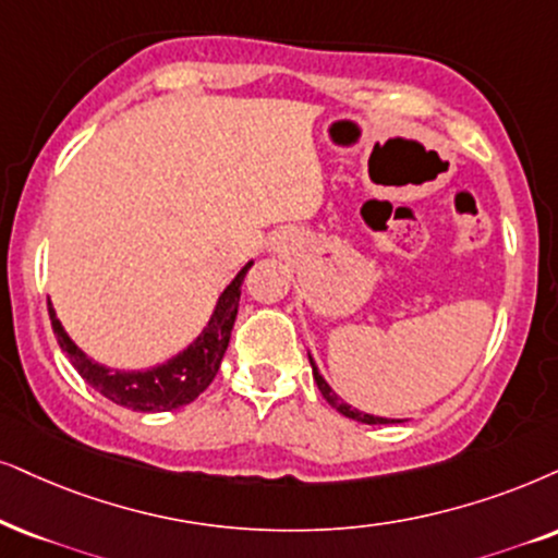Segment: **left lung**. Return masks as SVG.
Wrapping results in <instances>:
<instances>
[{
  "label": "left lung",
  "instance_id": "left-lung-1",
  "mask_svg": "<svg viewBox=\"0 0 558 558\" xmlns=\"http://www.w3.org/2000/svg\"><path fill=\"white\" fill-rule=\"evenodd\" d=\"M308 363H312L314 380H316V386H319L322 397L327 399L329 404L337 409V412L344 414V417H350V420H355V422H363V425H389V422H399V420H389V417H376V414H365V412H361V409L350 407L348 401H342L335 391H331V386L327 384V380H324V376L319 373V368H316V363H314L312 355H308Z\"/></svg>",
  "mask_w": 558,
  "mask_h": 558
}]
</instances>
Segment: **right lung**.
I'll list each match as a JSON object with an SVG mask.
<instances>
[{
    "instance_id": "obj_1",
    "label": "right lung",
    "mask_w": 558,
    "mask_h": 558,
    "mask_svg": "<svg viewBox=\"0 0 558 558\" xmlns=\"http://www.w3.org/2000/svg\"><path fill=\"white\" fill-rule=\"evenodd\" d=\"M252 265L255 263L250 259L236 272V278L223 288V293L216 301L214 314H210L201 335L178 355L169 357L167 363L154 365L149 371H112L108 365L92 361L87 352L76 348L72 337L66 335V329L61 327L59 316L53 312L51 301H48L53 335L74 368L80 371V376L87 380L92 389L100 391L105 399L116 401V404L125 409H133V412H169V409H180L201 397L210 386V380L216 378L223 352L229 348L231 329H234L236 322L244 275Z\"/></svg>"
}]
</instances>
